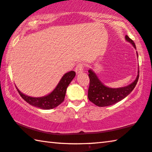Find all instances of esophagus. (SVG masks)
I'll list each match as a JSON object with an SVG mask.
<instances>
[{
  "instance_id": "esophagus-1",
  "label": "esophagus",
  "mask_w": 152,
  "mask_h": 152,
  "mask_svg": "<svg viewBox=\"0 0 152 152\" xmlns=\"http://www.w3.org/2000/svg\"><path fill=\"white\" fill-rule=\"evenodd\" d=\"M75 71V72L77 74H80V73H81V72H83V64H80V63L78 64L77 65Z\"/></svg>"
}]
</instances>
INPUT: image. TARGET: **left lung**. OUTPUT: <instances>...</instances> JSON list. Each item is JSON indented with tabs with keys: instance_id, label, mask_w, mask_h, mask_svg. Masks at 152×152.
<instances>
[{
	"instance_id": "left-lung-1",
	"label": "left lung",
	"mask_w": 152,
	"mask_h": 152,
	"mask_svg": "<svg viewBox=\"0 0 152 152\" xmlns=\"http://www.w3.org/2000/svg\"><path fill=\"white\" fill-rule=\"evenodd\" d=\"M125 39L132 45L136 49V45L132 39L127 36H125ZM138 57V53L136 52ZM88 77L90 78V86L88 92V99L94 104L99 107H105L115 104L128 95L134 88L139 77V68L138 75L135 80L130 84L121 88H110L103 84L99 79L96 74L92 69L88 70Z\"/></svg>"
}]
</instances>
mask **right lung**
I'll return each mask as SVG.
<instances>
[{
  "mask_svg": "<svg viewBox=\"0 0 152 152\" xmlns=\"http://www.w3.org/2000/svg\"><path fill=\"white\" fill-rule=\"evenodd\" d=\"M75 77V72L71 71L64 75L62 77L55 88V89L47 95L40 97H33L23 94L17 88V91L25 102L30 105L43 110H50L58 106L64 102L67 87Z\"/></svg>",
  "mask_w": 152,
  "mask_h": 152,
  "instance_id": "1",
  "label": "right lung"
}]
</instances>
